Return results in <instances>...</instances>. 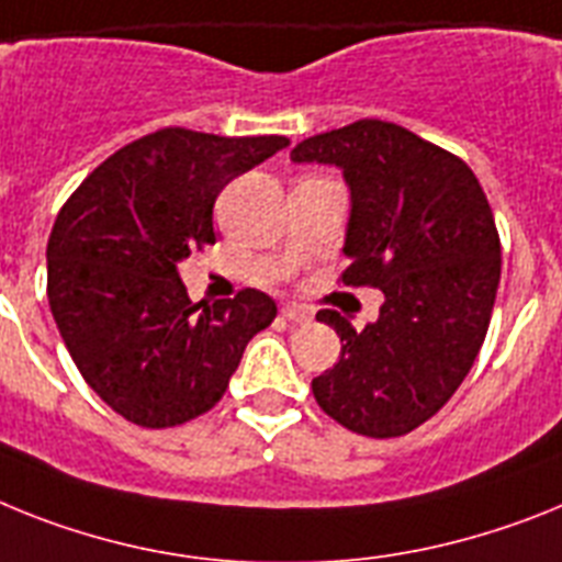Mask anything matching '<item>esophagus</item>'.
<instances>
[{
	"label": "esophagus",
	"mask_w": 562,
	"mask_h": 562,
	"mask_svg": "<svg viewBox=\"0 0 562 562\" xmlns=\"http://www.w3.org/2000/svg\"><path fill=\"white\" fill-rule=\"evenodd\" d=\"M282 317L289 319V323L305 325V323H311V311L300 308V305H285V308H282Z\"/></svg>",
	"instance_id": "obj_1"
}]
</instances>
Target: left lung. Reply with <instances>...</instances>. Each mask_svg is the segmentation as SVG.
Listing matches in <instances>:
<instances>
[{
  "label": "left lung",
  "mask_w": 562,
  "mask_h": 562,
  "mask_svg": "<svg viewBox=\"0 0 562 562\" xmlns=\"http://www.w3.org/2000/svg\"><path fill=\"white\" fill-rule=\"evenodd\" d=\"M294 162L339 165L351 188L342 285L385 294L357 331L339 311V362L314 376L325 414L362 437H403L449 403L477 360L499 285V234L474 171L403 125L357 120L308 136Z\"/></svg>",
  "instance_id": "8db88e82"
}]
</instances>
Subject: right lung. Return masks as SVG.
<instances>
[{"instance_id":"1","label":"right lung","mask_w":562,"mask_h":562,"mask_svg":"<svg viewBox=\"0 0 562 562\" xmlns=\"http://www.w3.org/2000/svg\"><path fill=\"white\" fill-rule=\"evenodd\" d=\"M285 136L162 128L70 193L48 239V303L85 383L143 428L211 412L248 339L277 317L257 289L193 305L177 262L214 245V202Z\"/></svg>"}]
</instances>
